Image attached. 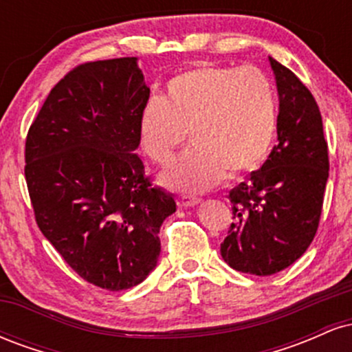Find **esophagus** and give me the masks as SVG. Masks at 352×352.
<instances>
[{
    "label": "esophagus",
    "mask_w": 352,
    "mask_h": 352,
    "mask_svg": "<svg viewBox=\"0 0 352 352\" xmlns=\"http://www.w3.org/2000/svg\"><path fill=\"white\" fill-rule=\"evenodd\" d=\"M177 204H179V207L182 208H188V207H193V205L200 204V199H197V197L179 195L177 197Z\"/></svg>",
    "instance_id": "1"
}]
</instances>
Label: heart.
Listing matches in <instances>:
<instances>
[{"label":"heart","instance_id":"heart-1","mask_svg":"<svg viewBox=\"0 0 352 352\" xmlns=\"http://www.w3.org/2000/svg\"><path fill=\"white\" fill-rule=\"evenodd\" d=\"M278 129V94L272 78L254 66L200 63L173 76L165 96H151L139 116L142 148L167 165L187 139L193 145L162 175L182 192H204L228 177L256 170Z\"/></svg>","mask_w":352,"mask_h":352}]
</instances>
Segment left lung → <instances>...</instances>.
Wrapping results in <instances>:
<instances>
[{"label":"left lung","instance_id":"1","mask_svg":"<svg viewBox=\"0 0 352 352\" xmlns=\"http://www.w3.org/2000/svg\"><path fill=\"white\" fill-rule=\"evenodd\" d=\"M270 63L280 96L278 144L248 180L230 190L233 223L220 246L233 270L256 276L288 268L308 250L329 177L316 99L293 71Z\"/></svg>","mask_w":352,"mask_h":352}]
</instances>
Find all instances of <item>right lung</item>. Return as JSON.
<instances>
[{
  "instance_id": "right-lung-1",
  "label": "right lung",
  "mask_w": 352,
  "mask_h": 352,
  "mask_svg": "<svg viewBox=\"0 0 352 352\" xmlns=\"http://www.w3.org/2000/svg\"><path fill=\"white\" fill-rule=\"evenodd\" d=\"M148 96L135 58L82 63L51 89L24 145L39 230L84 281L109 292L155 268L160 225L177 208L135 155Z\"/></svg>"
}]
</instances>
